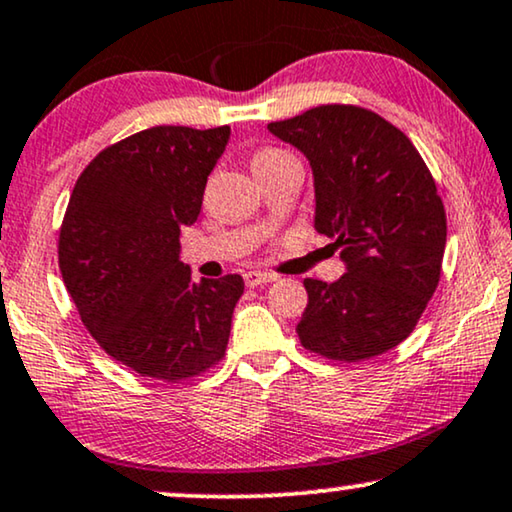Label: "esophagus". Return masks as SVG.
<instances>
[{
	"mask_svg": "<svg viewBox=\"0 0 512 512\" xmlns=\"http://www.w3.org/2000/svg\"><path fill=\"white\" fill-rule=\"evenodd\" d=\"M243 278H245V285H248V288H257V285L276 281L274 274H264V271H248Z\"/></svg>",
	"mask_w": 512,
	"mask_h": 512,
	"instance_id": "obj_1",
	"label": "esophagus"
}]
</instances>
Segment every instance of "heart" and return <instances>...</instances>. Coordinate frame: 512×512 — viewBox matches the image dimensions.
Segmentation results:
<instances>
[{
  "label": "heart",
  "instance_id": "1",
  "mask_svg": "<svg viewBox=\"0 0 512 512\" xmlns=\"http://www.w3.org/2000/svg\"><path fill=\"white\" fill-rule=\"evenodd\" d=\"M288 156H292V154L283 152V149H260V152L252 156V170L262 168V166H271V163L288 159Z\"/></svg>",
  "mask_w": 512,
  "mask_h": 512
}]
</instances>
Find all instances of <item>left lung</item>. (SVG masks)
Returning a JSON list of instances; mask_svg holds the SVG:
<instances>
[{"label":"left lung","mask_w":512,"mask_h":512,"mask_svg":"<svg viewBox=\"0 0 512 512\" xmlns=\"http://www.w3.org/2000/svg\"><path fill=\"white\" fill-rule=\"evenodd\" d=\"M269 131L311 163L318 234L342 250L335 283L306 278V351L360 363L410 337L440 281L445 206L412 140L356 105H320Z\"/></svg>","instance_id":"left-lung-1"}]
</instances>
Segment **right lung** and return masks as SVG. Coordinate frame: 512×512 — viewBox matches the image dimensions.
<instances>
[{"label":"right lung","instance_id":"obj_1","mask_svg":"<svg viewBox=\"0 0 512 512\" xmlns=\"http://www.w3.org/2000/svg\"><path fill=\"white\" fill-rule=\"evenodd\" d=\"M229 126H154L114 142L79 175L58 241V264L81 323L107 356L168 384L201 377L227 351L243 278H192L180 231Z\"/></svg>","mask_w":512,"mask_h":512}]
</instances>
